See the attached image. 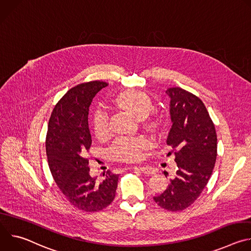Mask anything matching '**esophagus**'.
Instances as JSON below:
<instances>
[{
  "label": "esophagus",
  "mask_w": 251,
  "mask_h": 251,
  "mask_svg": "<svg viewBox=\"0 0 251 251\" xmlns=\"http://www.w3.org/2000/svg\"><path fill=\"white\" fill-rule=\"evenodd\" d=\"M140 171L142 173H144L146 175H153L155 173V169L150 167V166H144V167H140Z\"/></svg>",
  "instance_id": "obj_1"
}]
</instances>
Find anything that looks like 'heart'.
Masks as SVG:
<instances>
[{
  "label": "heart",
  "instance_id": "1",
  "mask_svg": "<svg viewBox=\"0 0 251 251\" xmlns=\"http://www.w3.org/2000/svg\"><path fill=\"white\" fill-rule=\"evenodd\" d=\"M120 108L131 112L139 119L147 117L153 110V101L144 91L129 90L115 99ZM93 129L98 138H105L109 134L108 115L102 109H97L93 116ZM150 145L147 138H119L110 148V155L118 161H138L143 157V150Z\"/></svg>",
  "mask_w": 251,
  "mask_h": 251
}]
</instances>
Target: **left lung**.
<instances>
[{
  "instance_id": "left-lung-1",
  "label": "left lung",
  "mask_w": 251,
  "mask_h": 251,
  "mask_svg": "<svg viewBox=\"0 0 251 251\" xmlns=\"http://www.w3.org/2000/svg\"><path fill=\"white\" fill-rule=\"evenodd\" d=\"M167 145L173 149L176 172L168 188L154 201L161 207L178 211L190 206L205 188L217 160L216 129L202 101L193 93L172 87ZM171 155L169 152L168 156ZM168 176L167 172H164Z\"/></svg>"
}]
</instances>
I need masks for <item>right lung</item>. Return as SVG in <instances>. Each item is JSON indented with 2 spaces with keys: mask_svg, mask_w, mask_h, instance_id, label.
<instances>
[{
  "mask_svg": "<svg viewBox=\"0 0 251 251\" xmlns=\"http://www.w3.org/2000/svg\"><path fill=\"white\" fill-rule=\"evenodd\" d=\"M107 85L103 81H90L69 89L54 106L48 126L46 149L54 182L71 204L87 212L108 206L118 184L119 175L109 170L101 181H96L89 175L88 159L82 157L92 143L89 106Z\"/></svg>",
  "mask_w": 251,
  "mask_h": 251,
  "instance_id": "obj_1",
  "label": "right lung"
}]
</instances>
